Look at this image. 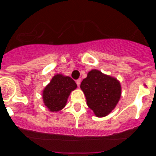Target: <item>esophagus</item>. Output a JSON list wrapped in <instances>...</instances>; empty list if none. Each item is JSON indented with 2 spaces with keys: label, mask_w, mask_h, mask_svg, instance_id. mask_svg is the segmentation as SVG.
I'll return each instance as SVG.
<instances>
[{
  "label": "esophagus",
  "mask_w": 156,
  "mask_h": 156,
  "mask_svg": "<svg viewBox=\"0 0 156 156\" xmlns=\"http://www.w3.org/2000/svg\"><path fill=\"white\" fill-rule=\"evenodd\" d=\"M76 84H77V85L79 87L80 84H81V79H80V78H78V79L76 80Z\"/></svg>",
  "instance_id": "1"
}]
</instances>
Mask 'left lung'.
Instances as JSON below:
<instances>
[{
    "instance_id": "obj_1",
    "label": "left lung",
    "mask_w": 156,
    "mask_h": 156,
    "mask_svg": "<svg viewBox=\"0 0 156 156\" xmlns=\"http://www.w3.org/2000/svg\"><path fill=\"white\" fill-rule=\"evenodd\" d=\"M89 108L97 117H104L114 109L121 97V85L117 79L98 70H91L81 84Z\"/></svg>"
}]
</instances>
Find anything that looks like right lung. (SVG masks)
Segmentation results:
<instances>
[{"label": "right lung", "mask_w": 156, "mask_h": 156, "mask_svg": "<svg viewBox=\"0 0 156 156\" xmlns=\"http://www.w3.org/2000/svg\"><path fill=\"white\" fill-rule=\"evenodd\" d=\"M77 87L72 78L56 75L43 91L44 105L51 112H58L65 107L71 91Z\"/></svg>", "instance_id": "1"}]
</instances>
